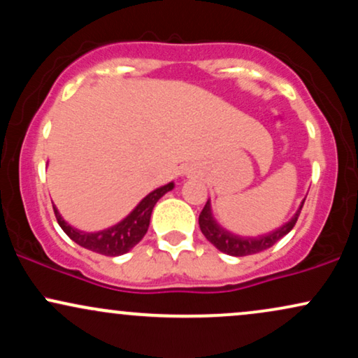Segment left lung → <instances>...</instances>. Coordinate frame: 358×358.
<instances>
[{
    "instance_id": "left-lung-1",
    "label": "left lung",
    "mask_w": 358,
    "mask_h": 358,
    "mask_svg": "<svg viewBox=\"0 0 358 358\" xmlns=\"http://www.w3.org/2000/svg\"><path fill=\"white\" fill-rule=\"evenodd\" d=\"M303 203L301 207L298 208V212L294 213L293 219L286 222V224L282 225V227H279L278 231L264 234V236H259V237H241V236H236V234L225 231L224 227H220V225L217 224V220L213 219L212 215L210 200H207V203H205L203 210L200 212V217H199L200 231H202L203 236L207 237L208 242H212L217 249L222 250V252L229 254V256L242 257V256H249V254H257L261 252V250L273 248L279 239H282V237H285L286 234L296 225V220L299 217V212H301L303 208Z\"/></svg>"
}]
</instances>
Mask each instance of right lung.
Here are the masks:
<instances>
[{"label": "right lung", "mask_w": 358, "mask_h": 358, "mask_svg": "<svg viewBox=\"0 0 358 358\" xmlns=\"http://www.w3.org/2000/svg\"><path fill=\"white\" fill-rule=\"evenodd\" d=\"M171 188H173V183H168L165 187L156 188L155 192H151L150 195H146L145 199L138 203V207L134 208L124 220H121L119 224L101 232L77 231V229L71 227L67 222L62 219L59 210H57L55 207H53V212H55L57 222H59L62 231L67 234L73 242L82 245V248L110 257L121 256V254H126L127 250L133 249L134 245L145 237L148 227H150V219L153 207L166 192L171 190Z\"/></svg>", "instance_id": "obj_1"}]
</instances>
